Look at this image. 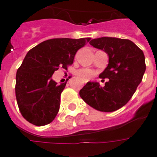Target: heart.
I'll list each match as a JSON object with an SVG mask.
<instances>
[{"label": "heart", "mask_w": 157, "mask_h": 157, "mask_svg": "<svg viewBox=\"0 0 157 157\" xmlns=\"http://www.w3.org/2000/svg\"><path fill=\"white\" fill-rule=\"evenodd\" d=\"M76 75L81 79V81H87L94 76V72L90 69L81 68L76 71Z\"/></svg>", "instance_id": "obj_1"}]
</instances>
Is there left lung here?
Returning a JSON list of instances; mask_svg holds the SVG:
<instances>
[{
    "instance_id": "1",
    "label": "left lung",
    "mask_w": 157,
    "mask_h": 157,
    "mask_svg": "<svg viewBox=\"0 0 157 157\" xmlns=\"http://www.w3.org/2000/svg\"><path fill=\"white\" fill-rule=\"evenodd\" d=\"M90 44L108 54V65L99 75L108 81L103 87L98 82L90 81L80 90V96L98 111H117L130 100L142 81L146 70L144 52L127 39L100 37L91 40Z\"/></svg>"
}]
</instances>
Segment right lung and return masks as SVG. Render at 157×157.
<instances>
[{
	"mask_svg": "<svg viewBox=\"0 0 157 157\" xmlns=\"http://www.w3.org/2000/svg\"><path fill=\"white\" fill-rule=\"evenodd\" d=\"M90 40L54 38L28 51L16 73V99L24 119L36 126L54 121L67 82L58 85L51 76L60 67L67 70L73 63L77 50Z\"/></svg>",
	"mask_w": 157,
	"mask_h": 157,
	"instance_id": "1",
	"label": "right lung"
}]
</instances>
